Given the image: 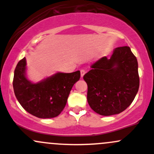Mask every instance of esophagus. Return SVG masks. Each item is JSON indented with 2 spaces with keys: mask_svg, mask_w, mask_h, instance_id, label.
<instances>
[{
  "mask_svg": "<svg viewBox=\"0 0 154 154\" xmlns=\"http://www.w3.org/2000/svg\"><path fill=\"white\" fill-rule=\"evenodd\" d=\"M85 69H81L80 70V75H81V77H82L83 76L85 75Z\"/></svg>",
  "mask_w": 154,
  "mask_h": 154,
  "instance_id": "34e87169",
  "label": "esophagus"
}]
</instances>
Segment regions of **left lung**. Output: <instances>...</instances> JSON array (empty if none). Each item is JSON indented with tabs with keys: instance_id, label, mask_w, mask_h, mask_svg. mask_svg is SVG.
Returning <instances> with one entry per match:
<instances>
[{
	"instance_id": "1",
	"label": "left lung",
	"mask_w": 154,
	"mask_h": 154,
	"mask_svg": "<svg viewBox=\"0 0 154 154\" xmlns=\"http://www.w3.org/2000/svg\"><path fill=\"white\" fill-rule=\"evenodd\" d=\"M83 77L88 85L87 99L95 112L111 116L122 112L138 91V64L128 46L118 47L110 59H100Z\"/></svg>"
}]
</instances>
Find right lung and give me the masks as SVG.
<instances>
[{"label": "right lung", "mask_w": 154, "mask_h": 154, "mask_svg": "<svg viewBox=\"0 0 154 154\" xmlns=\"http://www.w3.org/2000/svg\"><path fill=\"white\" fill-rule=\"evenodd\" d=\"M26 59L14 70L13 87L17 100L28 113L42 119L59 116L64 109L72 87L80 78V72H58L38 83L26 77Z\"/></svg>", "instance_id": "add662e5"}]
</instances>
